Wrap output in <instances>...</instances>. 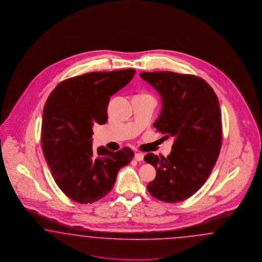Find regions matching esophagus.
<instances>
[{
    "label": "esophagus",
    "instance_id": "34e87169",
    "mask_svg": "<svg viewBox=\"0 0 262 262\" xmlns=\"http://www.w3.org/2000/svg\"><path fill=\"white\" fill-rule=\"evenodd\" d=\"M135 159L137 160V161H141V160L144 159V155L141 154V152H136L135 155Z\"/></svg>",
    "mask_w": 262,
    "mask_h": 262
}]
</instances>
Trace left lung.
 I'll list each match as a JSON object with an SVG mask.
<instances>
[{
    "label": "left lung",
    "mask_w": 262,
    "mask_h": 262,
    "mask_svg": "<svg viewBox=\"0 0 262 262\" xmlns=\"http://www.w3.org/2000/svg\"><path fill=\"white\" fill-rule=\"evenodd\" d=\"M140 77L161 99L154 127L164 137H174L167 158L145 156L157 170L147 189L160 201L182 202L206 183L218 159L222 144L219 101L206 80L196 76L160 71L142 72Z\"/></svg>",
    "instance_id": "8db88e82"
}]
</instances>
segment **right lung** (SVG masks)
Listing matches in <instances>:
<instances>
[{
  "instance_id": "obj_1",
  "label": "right lung",
  "mask_w": 262,
  "mask_h": 262,
  "mask_svg": "<svg viewBox=\"0 0 262 262\" xmlns=\"http://www.w3.org/2000/svg\"><path fill=\"white\" fill-rule=\"evenodd\" d=\"M135 69L91 72L65 79L52 91L43 110L42 149L58 187L79 204H92L112 189L120 168L135 157L101 146L93 151V125L107 121L111 96L134 78Z\"/></svg>"
}]
</instances>
